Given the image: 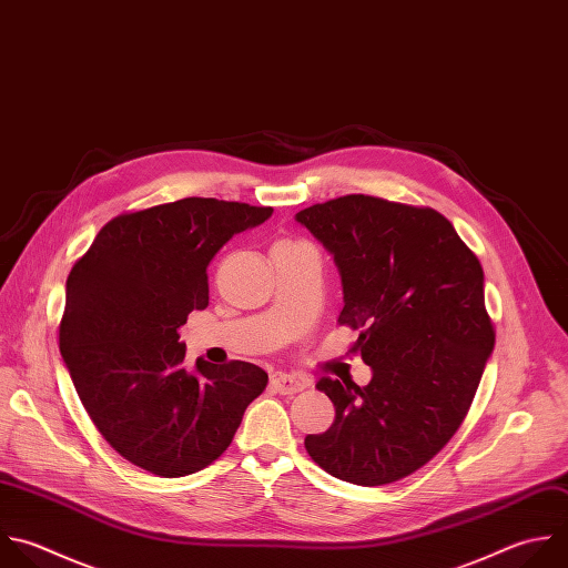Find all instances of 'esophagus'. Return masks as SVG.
I'll use <instances>...</instances> for the list:
<instances>
[{"instance_id": "obj_1", "label": "esophagus", "mask_w": 568, "mask_h": 568, "mask_svg": "<svg viewBox=\"0 0 568 568\" xmlns=\"http://www.w3.org/2000/svg\"><path fill=\"white\" fill-rule=\"evenodd\" d=\"M308 386L306 379L302 377H295V375H286V373H280L271 379V388L280 395H295L300 390H304Z\"/></svg>"}]
</instances>
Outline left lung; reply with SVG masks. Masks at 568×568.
Instances as JSON below:
<instances>
[{"label":"left lung","instance_id":"8db88e82","mask_svg":"<svg viewBox=\"0 0 568 568\" xmlns=\"http://www.w3.org/2000/svg\"><path fill=\"white\" fill-rule=\"evenodd\" d=\"M295 220L333 255L344 291L337 322L359 331L353 351L373 368L366 386L317 382L335 419L304 446L337 479L397 481L455 435L493 353L481 264L433 209L344 195Z\"/></svg>","mask_w":568,"mask_h":568}]
</instances>
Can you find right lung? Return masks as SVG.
I'll use <instances>...</instances> for the list:
<instances>
[{
	"mask_svg": "<svg viewBox=\"0 0 568 568\" xmlns=\"http://www.w3.org/2000/svg\"><path fill=\"white\" fill-rule=\"evenodd\" d=\"M271 213L215 197L124 213L71 268L60 351L93 424L131 464L162 477L206 468L266 388L240 359L189 371L178 331L209 306L215 253Z\"/></svg>",
	"mask_w": 568,
	"mask_h": 568,
	"instance_id": "add662e5",
	"label": "right lung"
}]
</instances>
